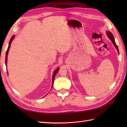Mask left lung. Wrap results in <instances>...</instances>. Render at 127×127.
I'll list each match as a JSON object with an SVG mask.
<instances>
[{
  "label": "left lung",
  "instance_id": "1",
  "mask_svg": "<svg viewBox=\"0 0 127 127\" xmlns=\"http://www.w3.org/2000/svg\"><path fill=\"white\" fill-rule=\"evenodd\" d=\"M106 35H107V36H108L109 38L110 39V40H111V41L112 42L113 44H114V45L115 46V47L117 49L118 52L119 53V51H118V48L117 45H116V44L114 37V35H113V34L110 31H107L106 32Z\"/></svg>",
  "mask_w": 127,
  "mask_h": 127
}]
</instances>
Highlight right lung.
Here are the masks:
<instances>
[{"label": "right lung", "instance_id": "right-lung-1", "mask_svg": "<svg viewBox=\"0 0 127 127\" xmlns=\"http://www.w3.org/2000/svg\"><path fill=\"white\" fill-rule=\"evenodd\" d=\"M14 37H15V35H13V36L11 37V39H10V41H9V46H8L7 50V51H6V57H5V65H7V54H8V52H9V49H10V45H11V42L12 41L13 39H14ZM59 68H57V69L55 70V71H54V72H53V76H52V87H53V81H54V79H55V77L56 75V74H57V72H58V71L59 70Z\"/></svg>", "mask_w": 127, "mask_h": 127}]
</instances>
